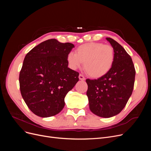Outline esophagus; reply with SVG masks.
<instances>
[{"mask_svg":"<svg viewBox=\"0 0 151 151\" xmlns=\"http://www.w3.org/2000/svg\"><path fill=\"white\" fill-rule=\"evenodd\" d=\"M79 79L81 81H84L85 80V77H84V76H83L82 74H79Z\"/></svg>","mask_w":151,"mask_h":151,"instance_id":"esophagus-1","label":"esophagus"}]
</instances>
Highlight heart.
I'll list each match as a JSON object with an SVG mask.
<instances>
[{"instance_id": "1", "label": "heart", "mask_w": 151, "mask_h": 151, "mask_svg": "<svg viewBox=\"0 0 151 151\" xmlns=\"http://www.w3.org/2000/svg\"><path fill=\"white\" fill-rule=\"evenodd\" d=\"M67 59L72 69L81 67L84 63V69L88 75L99 78L110 70L115 60V52L111 45L92 42L80 45L76 53H69Z\"/></svg>"}]
</instances>
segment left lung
<instances>
[{
    "label": "left lung",
    "mask_w": 151,
    "mask_h": 151,
    "mask_svg": "<svg viewBox=\"0 0 151 151\" xmlns=\"http://www.w3.org/2000/svg\"><path fill=\"white\" fill-rule=\"evenodd\" d=\"M115 52L111 68L98 79H86L89 109L94 115L109 118L125 108L133 91L135 70L132 58L115 40L106 38Z\"/></svg>",
    "instance_id": "left-lung-1"
}]
</instances>
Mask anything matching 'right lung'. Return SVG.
<instances>
[{
  "instance_id": "1",
  "label": "right lung",
  "mask_w": 151,
  "mask_h": 151,
  "mask_svg": "<svg viewBox=\"0 0 151 151\" xmlns=\"http://www.w3.org/2000/svg\"><path fill=\"white\" fill-rule=\"evenodd\" d=\"M74 47L50 39L26 54L19 74L20 91L36 115L52 116L64 107L66 94L79 81V72L68 67L67 55Z\"/></svg>"
}]
</instances>
